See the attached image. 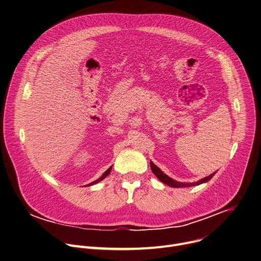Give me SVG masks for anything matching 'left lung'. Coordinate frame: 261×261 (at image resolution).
Listing matches in <instances>:
<instances>
[{
    "instance_id": "obj_1",
    "label": "left lung",
    "mask_w": 261,
    "mask_h": 261,
    "mask_svg": "<svg viewBox=\"0 0 261 261\" xmlns=\"http://www.w3.org/2000/svg\"><path fill=\"white\" fill-rule=\"evenodd\" d=\"M150 168H151L152 173L156 176V178H158L161 182L165 183L166 185H168V186H170V187H174V188L192 187V186H197V185L206 183V182H208V181L215 176V174L217 173V172H215V173L211 174L210 176H207V177H205V178H203V179H200V180L197 181V182H193V183H184V182H178V181L172 179L171 177H169L168 175H166V174H165L159 167H156L152 162H150Z\"/></svg>"
}]
</instances>
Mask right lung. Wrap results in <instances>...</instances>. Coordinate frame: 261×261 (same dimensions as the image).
Returning <instances> with one entry per match:
<instances>
[{"label":"right lung","instance_id":"add662e5","mask_svg":"<svg viewBox=\"0 0 261 261\" xmlns=\"http://www.w3.org/2000/svg\"><path fill=\"white\" fill-rule=\"evenodd\" d=\"M111 171H112V167L111 168H109L103 174H102V176L100 177V178H98L97 180H95V181H93V182H91V183H89L88 185H86V186H92V185H94V184H96V183H98V182H100V181H102L107 176H109V174L111 173Z\"/></svg>","mask_w":261,"mask_h":261}]
</instances>
